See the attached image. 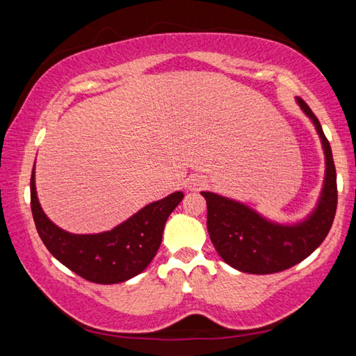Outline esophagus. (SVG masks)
Masks as SVG:
<instances>
[{
    "instance_id": "esophagus-1",
    "label": "esophagus",
    "mask_w": 356,
    "mask_h": 356,
    "mask_svg": "<svg viewBox=\"0 0 356 356\" xmlns=\"http://www.w3.org/2000/svg\"><path fill=\"white\" fill-rule=\"evenodd\" d=\"M206 185V179L204 177H191L190 180H188V190H201L202 186Z\"/></svg>"
}]
</instances>
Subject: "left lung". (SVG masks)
Returning a JSON list of instances; mask_svg holds the SVG:
<instances>
[{
	"instance_id": "left-lung-1",
	"label": "left lung",
	"mask_w": 356,
	"mask_h": 356,
	"mask_svg": "<svg viewBox=\"0 0 356 356\" xmlns=\"http://www.w3.org/2000/svg\"><path fill=\"white\" fill-rule=\"evenodd\" d=\"M297 104L321 136L327 166L317 206L303 221L281 225L231 197L201 191L207 202L210 240L222 261L240 272L268 275L293 267L318 248L333 225L337 206L333 154L316 114L298 97Z\"/></svg>"
}]
</instances>
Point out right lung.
<instances>
[{
  "label": "right lung",
  "instance_id": "right-lung-1",
  "mask_svg": "<svg viewBox=\"0 0 356 356\" xmlns=\"http://www.w3.org/2000/svg\"><path fill=\"white\" fill-rule=\"evenodd\" d=\"M184 193L147 204L111 231L72 234L58 227L40 207L31 174V212L39 237L59 262L81 278L97 284H116L140 275L155 257L161 245L168 216Z\"/></svg>",
  "mask_w": 356,
  "mask_h": 356
}]
</instances>
